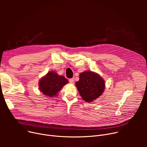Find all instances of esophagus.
I'll list each match as a JSON object with an SVG mask.
<instances>
[{"instance_id": "obj_1", "label": "esophagus", "mask_w": 147, "mask_h": 147, "mask_svg": "<svg viewBox=\"0 0 147 147\" xmlns=\"http://www.w3.org/2000/svg\"><path fill=\"white\" fill-rule=\"evenodd\" d=\"M74 79L73 78H72V79H69V83H71V84H73V83H74Z\"/></svg>"}]
</instances>
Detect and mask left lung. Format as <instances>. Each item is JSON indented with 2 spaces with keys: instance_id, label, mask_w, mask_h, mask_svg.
Segmentation results:
<instances>
[{
  "instance_id": "obj_1",
  "label": "left lung",
  "mask_w": 147,
  "mask_h": 147,
  "mask_svg": "<svg viewBox=\"0 0 147 147\" xmlns=\"http://www.w3.org/2000/svg\"><path fill=\"white\" fill-rule=\"evenodd\" d=\"M79 94L85 102H92L101 96L105 89V81L98 73L85 71L79 75V80L76 82Z\"/></svg>"
}]
</instances>
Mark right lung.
I'll return each instance as SVG.
<instances>
[{
  "label": "right lung",
  "instance_id": "obj_1",
  "mask_svg": "<svg viewBox=\"0 0 147 147\" xmlns=\"http://www.w3.org/2000/svg\"><path fill=\"white\" fill-rule=\"evenodd\" d=\"M68 83L63 76H59L55 71H49L38 82V88L43 94L51 98L58 96V92Z\"/></svg>",
  "mask_w": 147,
  "mask_h": 147
}]
</instances>
